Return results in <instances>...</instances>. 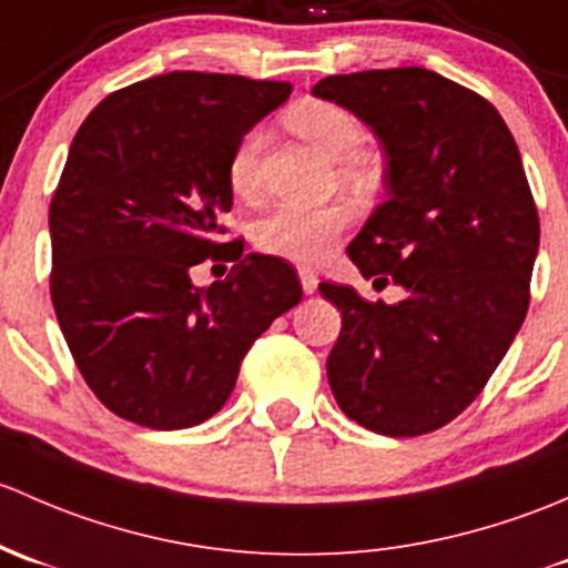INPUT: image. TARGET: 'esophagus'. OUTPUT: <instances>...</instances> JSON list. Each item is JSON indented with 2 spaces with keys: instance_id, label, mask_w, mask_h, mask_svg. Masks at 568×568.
<instances>
[{
  "instance_id": "34e87169",
  "label": "esophagus",
  "mask_w": 568,
  "mask_h": 568,
  "mask_svg": "<svg viewBox=\"0 0 568 568\" xmlns=\"http://www.w3.org/2000/svg\"><path fill=\"white\" fill-rule=\"evenodd\" d=\"M297 276H301V286H303V292H306V295L317 292V284H320L317 273L308 271V267H301V271H297Z\"/></svg>"
}]
</instances>
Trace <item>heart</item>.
Masks as SVG:
<instances>
[{
    "mask_svg": "<svg viewBox=\"0 0 568 568\" xmlns=\"http://www.w3.org/2000/svg\"><path fill=\"white\" fill-rule=\"evenodd\" d=\"M284 125L295 136L336 158L338 172L349 183H364L369 174V161L364 155V125L358 116L342 103L323 101V98H303L284 111ZM262 131L251 128L232 148L226 178L232 191L241 199L256 194V169H260ZM349 224V207L342 202L323 204V207H297V204H278L251 224V245L260 254L278 256V260L314 265L325 260L338 243L342 232Z\"/></svg>",
    "mask_w": 568,
    "mask_h": 568,
    "instance_id": "obj_1",
    "label": "heart"
}]
</instances>
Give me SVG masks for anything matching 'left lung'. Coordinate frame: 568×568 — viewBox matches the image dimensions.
Here are the masks:
<instances>
[{
    "mask_svg": "<svg viewBox=\"0 0 568 568\" xmlns=\"http://www.w3.org/2000/svg\"><path fill=\"white\" fill-rule=\"evenodd\" d=\"M312 92L383 144L388 196L347 254L377 290H407L388 306L320 284L342 312L327 383L355 424L426 435L473 405L528 314L539 213L523 158L493 103L426 68L327 75Z\"/></svg>",
    "mask_w": 568,
    "mask_h": 568,
    "instance_id": "1",
    "label": "left lung"
}]
</instances>
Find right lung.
<instances>
[{
    "instance_id": "right-lung-1",
    "label": "right lung",
    "mask_w": 568,
    "mask_h": 568,
    "mask_svg": "<svg viewBox=\"0 0 568 568\" xmlns=\"http://www.w3.org/2000/svg\"><path fill=\"white\" fill-rule=\"evenodd\" d=\"M286 81L174 70L111 92L75 133L49 207L51 303L92 394L148 429L224 407L251 344L301 301L290 262L224 241L232 148ZM204 261L226 283L193 286Z\"/></svg>"
}]
</instances>
